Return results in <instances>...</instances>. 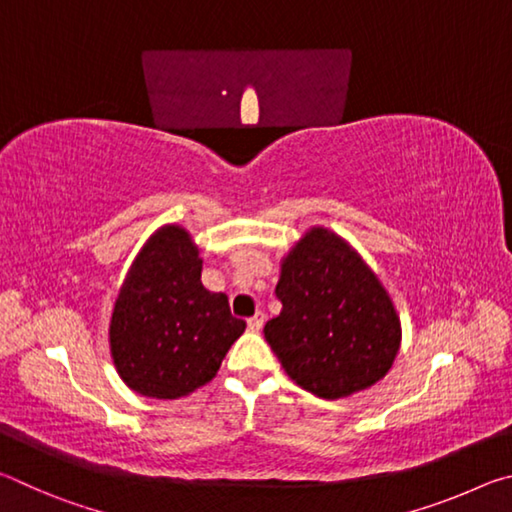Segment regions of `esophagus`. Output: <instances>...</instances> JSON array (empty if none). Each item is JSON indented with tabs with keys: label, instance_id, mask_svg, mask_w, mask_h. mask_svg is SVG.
Here are the masks:
<instances>
[{
	"label": "esophagus",
	"instance_id": "esophagus-1",
	"mask_svg": "<svg viewBox=\"0 0 512 512\" xmlns=\"http://www.w3.org/2000/svg\"><path fill=\"white\" fill-rule=\"evenodd\" d=\"M262 325H264V314H262V311H257L253 318H248V329H250V332H259V329H262Z\"/></svg>",
	"mask_w": 512,
	"mask_h": 512
}]
</instances>
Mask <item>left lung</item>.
Masks as SVG:
<instances>
[{
    "label": "left lung",
    "instance_id": "1",
    "mask_svg": "<svg viewBox=\"0 0 512 512\" xmlns=\"http://www.w3.org/2000/svg\"><path fill=\"white\" fill-rule=\"evenodd\" d=\"M280 316L264 336L287 375L323 400L366 391L402 341L393 300L348 241L311 228L282 259Z\"/></svg>",
    "mask_w": 512,
    "mask_h": 512
}]
</instances>
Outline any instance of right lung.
Masks as SVG:
<instances>
[{
    "instance_id": "1",
    "label": "right lung",
    "mask_w": 512,
    "mask_h": 512,
    "mask_svg": "<svg viewBox=\"0 0 512 512\" xmlns=\"http://www.w3.org/2000/svg\"><path fill=\"white\" fill-rule=\"evenodd\" d=\"M203 259L180 225H164L128 271L110 318V354L128 388L178 400L205 386L246 323L201 282Z\"/></svg>"
}]
</instances>
